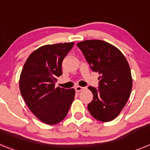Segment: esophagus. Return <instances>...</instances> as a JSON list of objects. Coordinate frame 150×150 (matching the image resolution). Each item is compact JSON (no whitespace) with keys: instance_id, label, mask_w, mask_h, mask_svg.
<instances>
[{"instance_id":"34e87169","label":"esophagus","mask_w":150,"mask_h":150,"mask_svg":"<svg viewBox=\"0 0 150 150\" xmlns=\"http://www.w3.org/2000/svg\"><path fill=\"white\" fill-rule=\"evenodd\" d=\"M83 87H82V86H76V87H75V90H76V91H82V90L83 89Z\"/></svg>"}]
</instances>
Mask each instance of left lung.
<instances>
[{
  "instance_id": "8db88e82",
  "label": "left lung",
  "mask_w": 150,
  "mask_h": 150,
  "mask_svg": "<svg viewBox=\"0 0 150 150\" xmlns=\"http://www.w3.org/2000/svg\"><path fill=\"white\" fill-rule=\"evenodd\" d=\"M76 45L92 71L100 75L98 88L88 87L93 94L88 111L99 121H112L126 104L132 91L129 64L120 50L105 41L90 40Z\"/></svg>"
}]
</instances>
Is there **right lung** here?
Segmentation results:
<instances>
[{"label": "right lung", "mask_w": 150, "mask_h": 150, "mask_svg": "<svg viewBox=\"0 0 150 150\" xmlns=\"http://www.w3.org/2000/svg\"><path fill=\"white\" fill-rule=\"evenodd\" d=\"M74 43L46 45L29 55L20 75L21 95L40 121L55 125L64 119L74 101V88H55L62 75V62Z\"/></svg>", "instance_id": "obj_1"}]
</instances>
